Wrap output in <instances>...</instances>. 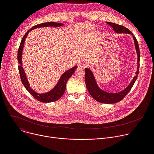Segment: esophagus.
<instances>
[{"mask_svg":"<svg viewBox=\"0 0 154 154\" xmlns=\"http://www.w3.org/2000/svg\"><path fill=\"white\" fill-rule=\"evenodd\" d=\"M87 66H88V64L85 62H80L79 63V66L80 68H85Z\"/></svg>","mask_w":154,"mask_h":154,"instance_id":"esophagus-1","label":"esophagus"}]
</instances>
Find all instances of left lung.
I'll return each instance as SVG.
<instances>
[{"label":"left lung","instance_id":"obj_1","mask_svg":"<svg viewBox=\"0 0 154 154\" xmlns=\"http://www.w3.org/2000/svg\"><path fill=\"white\" fill-rule=\"evenodd\" d=\"M106 23L113 28V30L116 33H128L132 35L133 39L134 40L137 54L138 55V61H137L138 66H137V71H136V73H135L136 75L133 78L132 80L131 81L130 84L127 86V87H126V88H125L124 90L118 93H108L101 90L97 85V83L96 81L95 77L92 71L88 68L85 69L86 86L88 91L89 93L93 97V98L99 102H101L103 103H114L118 102L123 99V98L130 91L131 88H132L133 85H134L136 80L137 79L138 75L139 73L140 53L138 43L136 38L134 36L133 33H131L128 29H127L126 27L122 26H120L115 23H109V22H107Z\"/></svg>","mask_w":154,"mask_h":154}]
</instances>
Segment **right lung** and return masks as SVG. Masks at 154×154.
<instances>
[{"label": "right lung", "instance_id": "right-lung-1", "mask_svg": "<svg viewBox=\"0 0 154 154\" xmlns=\"http://www.w3.org/2000/svg\"><path fill=\"white\" fill-rule=\"evenodd\" d=\"M63 26V24L61 23H55V22H48V23H45L38 24L36 26H35L32 29H30L23 36V39L21 40L20 46L18 49L17 52V61L19 64L18 66L19 72L20 74V77L22 81V83L24 85L26 90L30 93L32 96H33L36 99L38 100L41 102H55L57 100H58L63 95L65 90L66 86V83L68 79L72 76V75L74 73L75 69H77V66H75L72 68L71 69H69V70L64 72L61 76L60 77L58 82H57V85L54 86V88L51 90L50 91H48L46 93H38L35 92L33 89L31 88L30 86L29 83L28 82L27 78L26 77L24 69L23 67V63H22V55H23V51L24 48V42L26 41V39L29 33L31 30L39 28V27H61Z\"/></svg>", "mask_w": 154, "mask_h": 154}]
</instances>
